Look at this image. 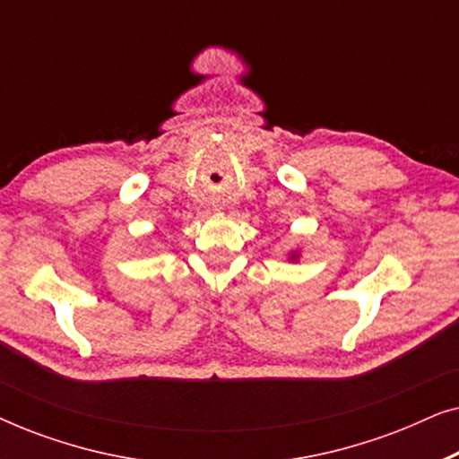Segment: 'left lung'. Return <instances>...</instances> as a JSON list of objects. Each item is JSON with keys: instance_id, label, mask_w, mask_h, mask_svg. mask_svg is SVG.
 Masks as SVG:
<instances>
[{"instance_id": "1", "label": "left lung", "mask_w": 459, "mask_h": 459, "mask_svg": "<svg viewBox=\"0 0 459 459\" xmlns=\"http://www.w3.org/2000/svg\"><path fill=\"white\" fill-rule=\"evenodd\" d=\"M297 256H299V255H297V253H292V255H290V259H292V261H294V259H297Z\"/></svg>"}]
</instances>
